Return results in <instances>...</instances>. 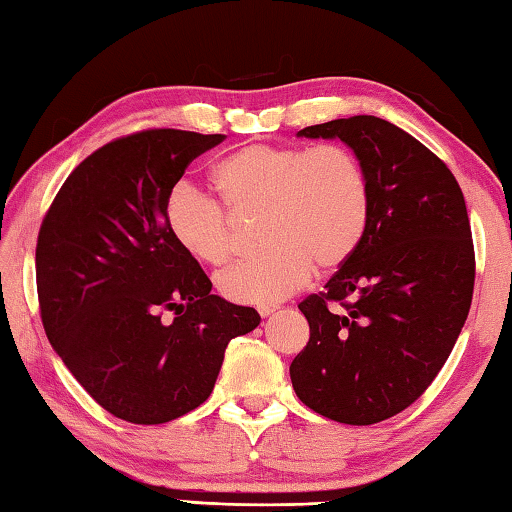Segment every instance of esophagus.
I'll use <instances>...</instances> for the list:
<instances>
[{
  "label": "esophagus",
  "mask_w": 512,
  "mask_h": 512,
  "mask_svg": "<svg viewBox=\"0 0 512 512\" xmlns=\"http://www.w3.org/2000/svg\"><path fill=\"white\" fill-rule=\"evenodd\" d=\"M276 310H278L276 305H258V314L263 316V318H265V316H269V314H274Z\"/></svg>",
  "instance_id": "obj_1"
}]
</instances>
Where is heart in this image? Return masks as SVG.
I'll return each instance as SVG.
<instances>
[{"label": "heart", "instance_id": "heart-1", "mask_svg": "<svg viewBox=\"0 0 512 512\" xmlns=\"http://www.w3.org/2000/svg\"><path fill=\"white\" fill-rule=\"evenodd\" d=\"M214 182L225 205L182 182L167 196L165 223L185 252L207 265H225L238 249L231 214L263 211L260 243L267 249L218 276L229 301H283L307 283L314 267L334 272L345 265L368 231V176L343 144H249L218 162Z\"/></svg>", "mask_w": 512, "mask_h": 512}]
</instances>
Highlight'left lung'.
I'll return each instance as SVG.
<instances>
[{"label": "left lung", "mask_w": 512, "mask_h": 512, "mask_svg": "<svg viewBox=\"0 0 512 512\" xmlns=\"http://www.w3.org/2000/svg\"><path fill=\"white\" fill-rule=\"evenodd\" d=\"M339 138L361 160L370 223L325 292L298 303L310 341L289 365L296 397L370 426L412 406L448 361L475 287V247L446 162L392 122L352 115L298 131ZM339 302L343 313H330Z\"/></svg>", "instance_id": "left-lung-1"}]
</instances>
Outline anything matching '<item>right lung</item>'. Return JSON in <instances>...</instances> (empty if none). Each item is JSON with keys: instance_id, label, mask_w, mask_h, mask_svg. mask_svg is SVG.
<instances>
[{"instance_id": "add662e5", "label": "right lung", "mask_w": 512, "mask_h": 512, "mask_svg": "<svg viewBox=\"0 0 512 512\" xmlns=\"http://www.w3.org/2000/svg\"><path fill=\"white\" fill-rule=\"evenodd\" d=\"M223 140L180 129L122 136L71 171L42 220L35 276L46 336L122 421L156 426L196 410L227 343L260 323L254 307L209 294L165 223L171 189Z\"/></svg>"}]
</instances>
